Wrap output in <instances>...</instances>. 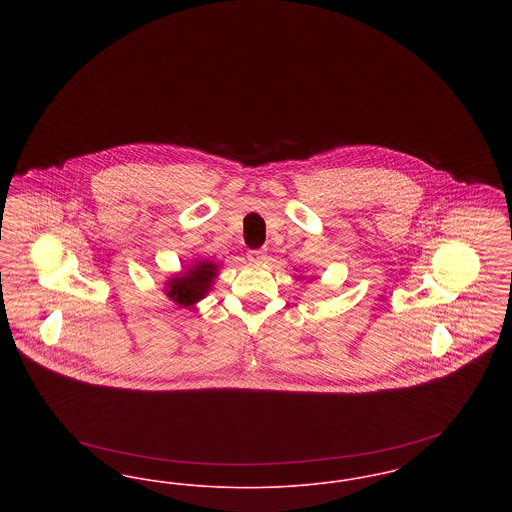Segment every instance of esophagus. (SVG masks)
I'll return each mask as SVG.
<instances>
[{
	"label": "esophagus",
	"mask_w": 512,
	"mask_h": 512,
	"mask_svg": "<svg viewBox=\"0 0 512 512\" xmlns=\"http://www.w3.org/2000/svg\"><path fill=\"white\" fill-rule=\"evenodd\" d=\"M247 259H249V263H263V261H265V253H263L261 249L249 251V253H247Z\"/></svg>",
	"instance_id": "esophagus-1"
}]
</instances>
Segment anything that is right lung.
Wrapping results in <instances>:
<instances>
[{
    "label": "right lung",
    "mask_w": 512,
    "mask_h": 512,
    "mask_svg": "<svg viewBox=\"0 0 512 512\" xmlns=\"http://www.w3.org/2000/svg\"><path fill=\"white\" fill-rule=\"evenodd\" d=\"M219 278V265L209 259H197L192 265H186L180 272H174L165 280L167 297L180 307L194 309L205 295L213 290L215 280Z\"/></svg>",
    "instance_id": "1"
}]
</instances>
